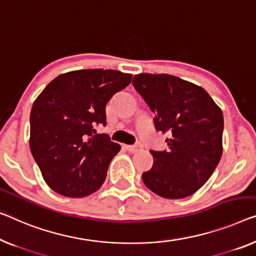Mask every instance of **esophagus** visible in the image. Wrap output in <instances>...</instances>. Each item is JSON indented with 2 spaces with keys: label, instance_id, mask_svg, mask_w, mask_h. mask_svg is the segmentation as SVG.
I'll return each mask as SVG.
<instances>
[{
  "label": "esophagus",
  "instance_id": "34e87169",
  "mask_svg": "<svg viewBox=\"0 0 256 256\" xmlns=\"http://www.w3.org/2000/svg\"><path fill=\"white\" fill-rule=\"evenodd\" d=\"M141 147L140 144H130V146H126V150H128V152H139L140 150H141Z\"/></svg>",
  "mask_w": 256,
  "mask_h": 256
}]
</instances>
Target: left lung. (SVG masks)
Segmentation results:
<instances>
[{"label":"left lung","instance_id":"8db88e82","mask_svg":"<svg viewBox=\"0 0 256 256\" xmlns=\"http://www.w3.org/2000/svg\"><path fill=\"white\" fill-rule=\"evenodd\" d=\"M132 84L155 114V128L172 136L168 150H150L154 163L142 174L144 185L166 199L192 196L222 156V110L202 87L174 76L140 74Z\"/></svg>","mask_w":256,"mask_h":256}]
</instances>
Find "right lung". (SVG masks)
Wrapping results in <instances>:
<instances>
[{"instance_id": "obj_1", "label": "right lung", "mask_w": 256, "mask_h": 256, "mask_svg": "<svg viewBox=\"0 0 256 256\" xmlns=\"http://www.w3.org/2000/svg\"><path fill=\"white\" fill-rule=\"evenodd\" d=\"M132 74L116 70L71 71L46 86L30 110V147L44 182L68 198L98 190L120 146L106 133V104L130 85Z\"/></svg>"}]
</instances>
